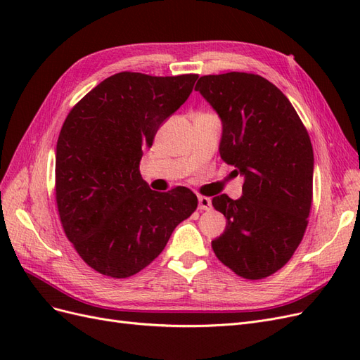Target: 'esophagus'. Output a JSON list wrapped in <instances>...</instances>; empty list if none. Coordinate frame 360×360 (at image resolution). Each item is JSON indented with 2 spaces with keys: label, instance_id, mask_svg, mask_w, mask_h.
<instances>
[{
  "label": "esophagus",
  "instance_id": "34e87169",
  "mask_svg": "<svg viewBox=\"0 0 360 360\" xmlns=\"http://www.w3.org/2000/svg\"><path fill=\"white\" fill-rule=\"evenodd\" d=\"M198 209L200 210H210L212 209V200L209 197H200L198 198Z\"/></svg>",
  "mask_w": 360,
  "mask_h": 360
}]
</instances>
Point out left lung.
<instances>
[{"label": "left lung", "mask_w": 360, "mask_h": 360, "mask_svg": "<svg viewBox=\"0 0 360 360\" xmlns=\"http://www.w3.org/2000/svg\"><path fill=\"white\" fill-rule=\"evenodd\" d=\"M195 90L222 120V160L245 177L242 198L222 193L212 200L226 217L213 252L238 276L267 278L288 263L308 226L314 174L308 130L287 96L259 75H205Z\"/></svg>", "instance_id": "left-lung-1"}]
</instances>
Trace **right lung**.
Returning <instances> with one entry per match:
<instances>
[{"label":"right lung","instance_id":"right-lung-1","mask_svg":"<svg viewBox=\"0 0 360 360\" xmlns=\"http://www.w3.org/2000/svg\"><path fill=\"white\" fill-rule=\"evenodd\" d=\"M198 75L120 72L76 103L61 127L56 200L63 230L99 274L129 278L165 249L198 198L177 186L148 188L139 174L143 150L160 124L188 101Z\"/></svg>","mask_w":360,"mask_h":360}]
</instances>
